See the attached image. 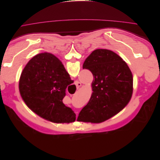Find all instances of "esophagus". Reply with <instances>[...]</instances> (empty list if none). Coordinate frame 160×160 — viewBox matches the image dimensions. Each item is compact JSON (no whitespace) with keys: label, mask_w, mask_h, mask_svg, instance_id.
<instances>
[{"label":"esophagus","mask_w":160,"mask_h":160,"mask_svg":"<svg viewBox=\"0 0 160 160\" xmlns=\"http://www.w3.org/2000/svg\"><path fill=\"white\" fill-rule=\"evenodd\" d=\"M75 85H76V88H77V89H78L81 86V83H80V82H79V81H76L75 82Z\"/></svg>","instance_id":"1"}]
</instances>
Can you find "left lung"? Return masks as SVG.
<instances>
[{"mask_svg":"<svg viewBox=\"0 0 160 160\" xmlns=\"http://www.w3.org/2000/svg\"><path fill=\"white\" fill-rule=\"evenodd\" d=\"M83 69L89 70L94 79L93 93L78 116L81 122H103L126 106L133 93V75L118 55L108 49H96L85 59Z\"/></svg>","mask_w":160,"mask_h":160,"instance_id":"8db88e82","label":"left lung"}]
</instances>
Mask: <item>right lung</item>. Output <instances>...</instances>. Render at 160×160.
<instances>
[{"mask_svg":"<svg viewBox=\"0 0 160 160\" xmlns=\"http://www.w3.org/2000/svg\"><path fill=\"white\" fill-rule=\"evenodd\" d=\"M61 61L51 53L32 57L19 80L23 101L33 112L54 123H71L76 115L62 103L67 86L72 83Z\"/></svg>","mask_w":160,"mask_h":160,"instance_id":"add662e5","label":"right lung"}]
</instances>
